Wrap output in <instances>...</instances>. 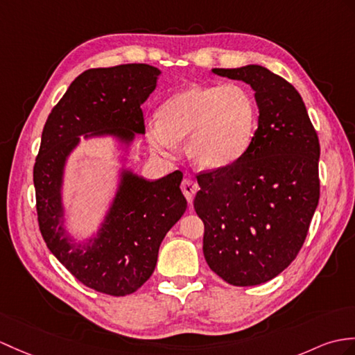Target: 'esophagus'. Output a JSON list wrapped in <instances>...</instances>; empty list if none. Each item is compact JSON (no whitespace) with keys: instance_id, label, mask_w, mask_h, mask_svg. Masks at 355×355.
I'll list each match as a JSON object with an SVG mask.
<instances>
[{"instance_id":"1","label":"esophagus","mask_w":355,"mask_h":355,"mask_svg":"<svg viewBox=\"0 0 355 355\" xmlns=\"http://www.w3.org/2000/svg\"><path fill=\"white\" fill-rule=\"evenodd\" d=\"M181 191H183L187 202L192 204L195 193H196L198 191H200V186H198L193 180L186 178V180H183V183H181Z\"/></svg>"}]
</instances>
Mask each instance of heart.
Listing matches in <instances>:
<instances>
[{"label": "heart", "instance_id": "b5f03b06", "mask_svg": "<svg viewBox=\"0 0 355 355\" xmlns=\"http://www.w3.org/2000/svg\"><path fill=\"white\" fill-rule=\"evenodd\" d=\"M257 128L254 98L239 85H191L171 95L159 109V119L145 123L153 150L175 155L186 139V154L201 169L230 166L251 145Z\"/></svg>", "mask_w": 355, "mask_h": 355}]
</instances>
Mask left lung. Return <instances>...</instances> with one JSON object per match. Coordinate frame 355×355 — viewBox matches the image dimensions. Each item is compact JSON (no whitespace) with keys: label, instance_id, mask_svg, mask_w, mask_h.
<instances>
[{"label":"left lung","instance_id":"8db88e82","mask_svg":"<svg viewBox=\"0 0 355 355\" xmlns=\"http://www.w3.org/2000/svg\"><path fill=\"white\" fill-rule=\"evenodd\" d=\"M211 72L251 86L259 127L241 159L196 177L202 251L227 283L257 286L282 274L306 241L319 202V139L283 77L260 64Z\"/></svg>","mask_w":355,"mask_h":355}]
</instances>
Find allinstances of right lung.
I'll use <instances>...</instances> for the list:
<instances>
[{
	"label": "right lung",
	"mask_w": 355,
	"mask_h": 355,
	"mask_svg": "<svg viewBox=\"0 0 355 355\" xmlns=\"http://www.w3.org/2000/svg\"><path fill=\"white\" fill-rule=\"evenodd\" d=\"M160 73L145 63L80 73L49 113L33 171L39 228L49 251L78 282L107 295L133 293L151 277L162 241L187 209L180 171L150 181L125 166L136 135H145L140 107L157 87ZM81 135L116 139L124 155L101 227L77 243L65 227L62 183Z\"/></svg>",
	"instance_id": "right-lung-1"
}]
</instances>
